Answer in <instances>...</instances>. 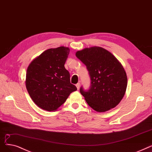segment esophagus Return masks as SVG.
<instances>
[{
    "label": "esophagus",
    "instance_id": "34e87169",
    "mask_svg": "<svg viewBox=\"0 0 152 152\" xmlns=\"http://www.w3.org/2000/svg\"><path fill=\"white\" fill-rule=\"evenodd\" d=\"M75 86H76L78 90V89H79V88H80V83H77V84L75 85Z\"/></svg>",
    "mask_w": 152,
    "mask_h": 152
}]
</instances>
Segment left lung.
I'll return each mask as SVG.
<instances>
[{"label":"left lung","instance_id":"8db88e82","mask_svg":"<svg viewBox=\"0 0 152 152\" xmlns=\"http://www.w3.org/2000/svg\"><path fill=\"white\" fill-rule=\"evenodd\" d=\"M76 56L85 65L90 77V88H80L86 103L98 112L116 106L127 85L126 73L119 61L108 50L96 46L79 50Z\"/></svg>","mask_w":152,"mask_h":152}]
</instances>
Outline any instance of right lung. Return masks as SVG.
Listing matches in <instances>:
<instances>
[{"instance_id": "1", "label": "right lung", "mask_w": 152, "mask_h": 152, "mask_svg": "<svg viewBox=\"0 0 152 152\" xmlns=\"http://www.w3.org/2000/svg\"><path fill=\"white\" fill-rule=\"evenodd\" d=\"M69 52L64 46L49 49L29 65L26 87L34 103L42 110H56L77 90L70 83V74L64 67Z\"/></svg>"}]
</instances>
